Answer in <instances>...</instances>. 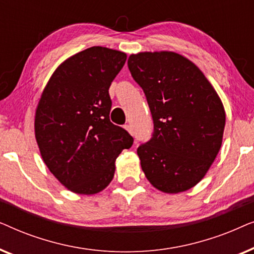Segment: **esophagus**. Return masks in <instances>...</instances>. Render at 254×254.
Wrapping results in <instances>:
<instances>
[{"label":"esophagus","instance_id":"obj_1","mask_svg":"<svg viewBox=\"0 0 254 254\" xmlns=\"http://www.w3.org/2000/svg\"><path fill=\"white\" fill-rule=\"evenodd\" d=\"M125 129H126L128 133L129 134H131L133 133V130H131V127H130V125H125Z\"/></svg>","mask_w":254,"mask_h":254}]
</instances>
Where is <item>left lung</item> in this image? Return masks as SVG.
<instances>
[{
    "instance_id": "obj_1",
    "label": "left lung",
    "mask_w": 254,
    "mask_h": 254,
    "mask_svg": "<svg viewBox=\"0 0 254 254\" xmlns=\"http://www.w3.org/2000/svg\"><path fill=\"white\" fill-rule=\"evenodd\" d=\"M128 68L154 120L151 138L137 148L141 168L161 192H185L202 180L220 151L223 103L203 72L176 52L130 54Z\"/></svg>"
}]
</instances>
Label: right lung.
<instances>
[{"instance_id":"obj_1","label":"right lung","mask_w":254,"mask_h":254,"mask_svg":"<svg viewBox=\"0 0 254 254\" xmlns=\"http://www.w3.org/2000/svg\"><path fill=\"white\" fill-rule=\"evenodd\" d=\"M127 55L93 46L55 69L34 114V136L52 175L71 192L93 195L105 190L116 159L133 144L124 128L110 121L109 88Z\"/></svg>"}]
</instances>
